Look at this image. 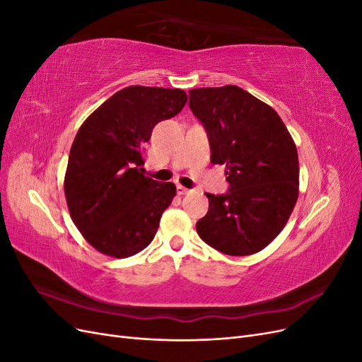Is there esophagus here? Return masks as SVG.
Wrapping results in <instances>:
<instances>
[{"instance_id":"34e87169","label":"esophagus","mask_w":362,"mask_h":362,"mask_svg":"<svg viewBox=\"0 0 362 362\" xmlns=\"http://www.w3.org/2000/svg\"><path fill=\"white\" fill-rule=\"evenodd\" d=\"M189 192H190V190L185 189L184 185H180V184L177 185V193H178V194H185V193H189Z\"/></svg>"}]
</instances>
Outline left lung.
Listing matches in <instances>:
<instances>
[{
	"mask_svg": "<svg viewBox=\"0 0 362 362\" xmlns=\"http://www.w3.org/2000/svg\"><path fill=\"white\" fill-rule=\"evenodd\" d=\"M189 105L229 182L223 194L206 193L210 206L196 231L222 254H255L276 238L298 201L294 141L278 113L238 86L192 89Z\"/></svg>",
	"mask_w": 362,
	"mask_h": 362,
	"instance_id": "obj_1",
	"label": "left lung"
}]
</instances>
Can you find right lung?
I'll list each match as a JSON object with an SVG mask.
<instances>
[{
  "instance_id": "right-lung-1",
  "label": "right lung",
  "mask_w": 362,
  "mask_h": 362,
  "mask_svg": "<svg viewBox=\"0 0 362 362\" xmlns=\"http://www.w3.org/2000/svg\"><path fill=\"white\" fill-rule=\"evenodd\" d=\"M187 103L181 89L129 86L84 120L72 144L64 196L72 221L101 254L127 258L154 238L177 187L145 177L144 145Z\"/></svg>"
}]
</instances>
